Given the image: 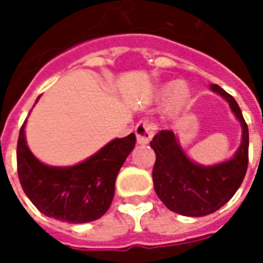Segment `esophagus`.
Here are the masks:
<instances>
[{
	"mask_svg": "<svg viewBox=\"0 0 263 263\" xmlns=\"http://www.w3.org/2000/svg\"><path fill=\"white\" fill-rule=\"evenodd\" d=\"M155 125L152 121L149 120H141L135 125V134H137V139L139 143H149L155 134Z\"/></svg>",
	"mask_w": 263,
	"mask_h": 263,
	"instance_id": "34e87169",
	"label": "esophagus"
}]
</instances>
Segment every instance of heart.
Returning a JSON list of instances; mask_svg holds the SVG:
<instances>
[{
  "instance_id": "b5f03b06",
  "label": "heart",
  "mask_w": 263,
  "mask_h": 263,
  "mask_svg": "<svg viewBox=\"0 0 263 263\" xmlns=\"http://www.w3.org/2000/svg\"><path fill=\"white\" fill-rule=\"evenodd\" d=\"M187 97L189 88L186 86V83H183V81L175 83L171 87L169 97H167V105H166L167 111L169 112H176V111H179L183 107V104L186 103Z\"/></svg>"
}]
</instances>
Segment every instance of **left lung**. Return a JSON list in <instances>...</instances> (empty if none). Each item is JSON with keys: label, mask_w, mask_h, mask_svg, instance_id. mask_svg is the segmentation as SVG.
<instances>
[{"label": "left lung", "mask_w": 263, "mask_h": 263, "mask_svg": "<svg viewBox=\"0 0 263 263\" xmlns=\"http://www.w3.org/2000/svg\"><path fill=\"white\" fill-rule=\"evenodd\" d=\"M210 88L230 103L241 125L242 143L235 156L217 166H198L184 155L172 131L162 129L151 141L156 154L152 177L155 192L177 214L201 217L221 209L235 194L248 169V125L231 94L217 84Z\"/></svg>", "instance_id": "8db88e82"}]
</instances>
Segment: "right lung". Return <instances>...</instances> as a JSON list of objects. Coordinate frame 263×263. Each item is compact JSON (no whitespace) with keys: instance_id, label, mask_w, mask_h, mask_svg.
Wrapping results in <instances>:
<instances>
[{"instance_id":"1","label":"right lung","mask_w":263,"mask_h":263,"mask_svg":"<svg viewBox=\"0 0 263 263\" xmlns=\"http://www.w3.org/2000/svg\"><path fill=\"white\" fill-rule=\"evenodd\" d=\"M134 134L111 141L100 152L70 167L41 163L25 142V122L16 146L21 186L36 209L48 217L67 222H88L103 217L111 205L115 179L135 146Z\"/></svg>"}]
</instances>
